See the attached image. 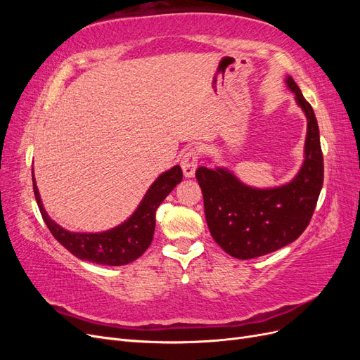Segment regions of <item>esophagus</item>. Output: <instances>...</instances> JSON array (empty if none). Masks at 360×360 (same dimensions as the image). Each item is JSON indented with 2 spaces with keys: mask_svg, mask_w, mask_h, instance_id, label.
I'll return each instance as SVG.
<instances>
[{
  "mask_svg": "<svg viewBox=\"0 0 360 360\" xmlns=\"http://www.w3.org/2000/svg\"><path fill=\"white\" fill-rule=\"evenodd\" d=\"M198 162H200V153L195 148L188 150L186 153L183 155L180 165H181L184 177H193L195 176V169H197V167H198Z\"/></svg>",
  "mask_w": 360,
  "mask_h": 360,
  "instance_id": "obj_1",
  "label": "esophagus"
}]
</instances>
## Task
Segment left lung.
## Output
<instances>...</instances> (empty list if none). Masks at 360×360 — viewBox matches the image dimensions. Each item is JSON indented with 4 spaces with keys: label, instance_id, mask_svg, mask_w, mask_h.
<instances>
[{
    "label": "left lung",
    "instance_id": "left-lung-1",
    "mask_svg": "<svg viewBox=\"0 0 360 360\" xmlns=\"http://www.w3.org/2000/svg\"><path fill=\"white\" fill-rule=\"evenodd\" d=\"M285 82L308 120L304 160L296 177L284 186L257 189L225 168L200 167L195 172L210 234L226 254L238 259L275 252L296 240L309 225L323 188L317 118L291 76Z\"/></svg>",
    "mask_w": 360,
    "mask_h": 360
}]
</instances>
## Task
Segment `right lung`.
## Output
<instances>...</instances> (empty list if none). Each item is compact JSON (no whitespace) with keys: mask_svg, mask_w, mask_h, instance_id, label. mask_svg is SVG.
<instances>
[{"mask_svg":"<svg viewBox=\"0 0 360 360\" xmlns=\"http://www.w3.org/2000/svg\"><path fill=\"white\" fill-rule=\"evenodd\" d=\"M181 179L183 172L179 165L160 174L147 191L135 213L126 222L110 231L96 234L70 233L57 225L43 209L34 177H32V189H34V197L43 221L49 228L51 234L70 254L96 264L123 266L132 263L146 252L151 240H153L158 207L181 181Z\"/></svg>","mask_w":360,"mask_h":360,"instance_id":"right-lung-1","label":"right lung"}]
</instances>
